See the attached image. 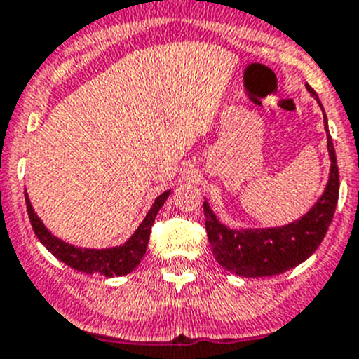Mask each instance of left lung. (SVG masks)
Segmentation results:
<instances>
[{
	"label": "left lung",
	"instance_id": "obj_1",
	"mask_svg": "<svg viewBox=\"0 0 359 359\" xmlns=\"http://www.w3.org/2000/svg\"><path fill=\"white\" fill-rule=\"evenodd\" d=\"M306 90L319 102L312 88L306 86ZM324 128L327 132L326 119ZM327 151L331 169L326 190L309 213L284 227L233 231L222 225L211 211L210 204L204 203L208 240L213 248L215 259L222 268L240 276H271L294 268L317 250L335 215L340 189L339 165L330 134Z\"/></svg>",
	"mask_w": 359,
	"mask_h": 359
}]
</instances>
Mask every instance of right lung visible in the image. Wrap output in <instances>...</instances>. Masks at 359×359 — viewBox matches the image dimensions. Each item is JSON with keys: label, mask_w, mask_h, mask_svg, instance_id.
Segmentation results:
<instances>
[{"label": "right lung", "mask_w": 359, "mask_h": 359, "mask_svg": "<svg viewBox=\"0 0 359 359\" xmlns=\"http://www.w3.org/2000/svg\"><path fill=\"white\" fill-rule=\"evenodd\" d=\"M24 196H26V208H28L29 222H32L33 231H35L40 243H42L54 257H57L61 262L70 266V268L77 269V271L88 273V275H91V273H100V275L104 276H119L126 275V273H130L132 269L137 268L141 259L144 257L153 222H155V217L156 213H158L160 208H162V204L165 203L167 196H169V190L163 192L162 196L156 197L155 203H153V208L148 211V215H146V218L142 220V224L139 225L137 231L132 234L130 240L126 241V243L119 245V247L102 248V250H95V248H79L57 240L56 236H53V234L47 231L46 225H43L42 222H40V218L36 217V213L33 211L32 203H29L28 199V194H24Z\"/></svg>", "instance_id": "1"}]
</instances>
